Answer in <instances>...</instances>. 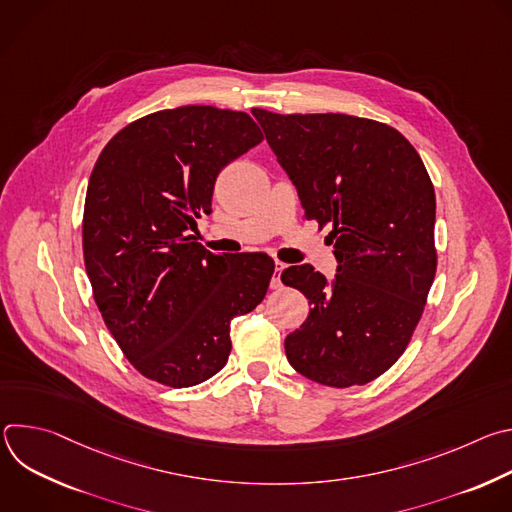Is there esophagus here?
I'll use <instances>...</instances> for the list:
<instances>
[{"mask_svg":"<svg viewBox=\"0 0 512 512\" xmlns=\"http://www.w3.org/2000/svg\"><path fill=\"white\" fill-rule=\"evenodd\" d=\"M287 265L281 263V261H275V267H273V275H271V287L273 289H279L281 287V273Z\"/></svg>","mask_w":512,"mask_h":512,"instance_id":"34e87169","label":"esophagus"}]
</instances>
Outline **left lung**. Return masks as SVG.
<instances>
[{
    "label": "left lung",
    "mask_w": 512,
    "mask_h": 512,
    "mask_svg": "<svg viewBox=\"0 0 512 512\" xmlns=\"http://www.w3.org/2000/svg\"><path fill=\"white\" fill-rule=\"evenodd\" d=\"M306 218L330 225L338 261L328 281L310 265L281 281L312 310L285 338L300 375L328 387L364 385L407 348L435 277V192L413 145L393 127L342 113L253 109Z\"/></svg>",
    "instance_id": "1"
}]
</instances>
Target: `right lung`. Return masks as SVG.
<instances>
[{"mask_svg": "<svg viewBox=\"0 0 512 512\" xmlns=\"http://www.w3.org/2000/svg\"><path fill=\"white\" fill-rule=\"evenodd\" d=\"M241 111L186 105L123 127L89 178L83 253L99 312L133 367L192 387L231 354V320L267 294L273 259L206 251L188 231L218 172L261 143Z\"/></svg>", "mask_w": 512, "mask_h": 512, "instance_id": "obj_1", "label": "right lung"}]
</instances>
